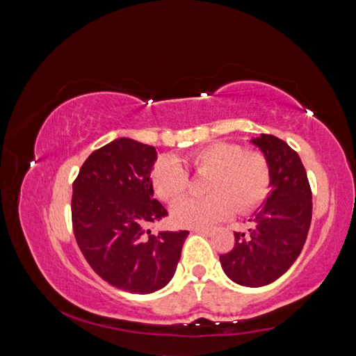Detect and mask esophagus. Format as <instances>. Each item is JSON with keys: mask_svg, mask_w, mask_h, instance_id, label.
I'll list each match as a JSON object with an SVG mask.
<instances>
[{"mask_svg": "<svg viewBox=\"0 0 356 356\" xmlns=\"http://www.w3.org/2000/svg\"><path fill=\"white\" fill-rule=\"evenodd\" d=\"M191 232L193 233H199V234H204V236H210L213 232H214V229L213 228H210V227H202V228H193L191 229Z\"/></svg>", "mask_w": 356, "mask_h": 356, "instance_id": "34e87169", "label": "esophagus"}]
</instances>
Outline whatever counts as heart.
I'll use <instances>...</instances> for the list:
<instances>
[{
    "label": "heart",
    "mask_w": 356,
    "mask_h": 356,
    "mask_svg": "<svg viewBox=\"0 0 356 356\" xmlns=\"http://www.w3.org/2000/svg\"><path fill=\"white\" fill-rule=\"evenodd\" d=\"M186 170L208 176L202 199H184L174 205L172 220L180 227H200L234 211L254 210L267 199L271 166L261 151H245L238 143H211L182 159H162L151 171L152 188L165 202L179 200L190 188Z\"/></svg>",
    "instance_id": "heart-1"
}]
</instances>
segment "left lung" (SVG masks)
<instances>
[{
    "mask_svg": "<svg viewBox=\"0 0 356 356\" xmlns=\"http://www.w3.org/2000/svg\"><path fill=\"white\" fill-rule=\"evenodd\" d=\"M252 142L270 162L271 193L250 219L248 232H236L233 250L219 259L233 282L262 287L281 277L301 253L312 222V190L301 159L287 143L270 134Z\"/></svg>",
    "mask_w": 356,
    "mask_h": 356,
    "instance_id": "left-lung-1",
    "label": "left lung"
}]
</instances>
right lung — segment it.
Segmentation results:
<instances>
[{"label":"right lung","mask_w":356,"mask_h":356,"mask_svg":"<svg viewBox=\"0 0 356 356\" xmlns=\"http://www.w3.org/2000/svg\"><path fill=\"white\" fill-rule=\"evenodd\" d=\"M154 146L115 138L95 149L72 185V227L83 256L102 280L129 293L146 295L171 281L188 236L151 234L168 216L154 197Z\"/></svg>","instance_id":"right-lung-1"}]
</instances>
